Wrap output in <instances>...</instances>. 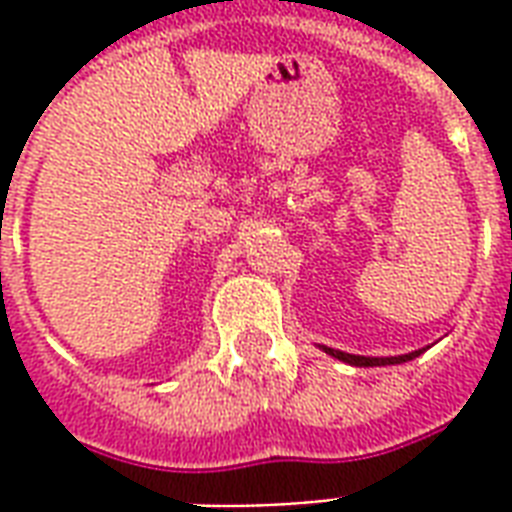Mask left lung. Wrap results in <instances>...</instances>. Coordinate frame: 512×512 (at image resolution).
Returning a JSON list of instances; mask_svg holds the SVG:
<instances>
[{"instance_id":"1","label":"left lung","mask_w":512,"mask_h":512,"mask_svg":"<svg viewBox=\"0 0 512 512\" xmlns=\"http://www.w3.org/2000/svg\"><path fill=\"white\" fill-rule=\"evenodd\" d=\"M322 349L330 354V357H335V360L341 362H349V365H354V368H376V365H400V362H408L413 360V357H419L421 351H411V354H400V357H360V354H346V351H338V349H330V346H322Z\"/></svg>"}]
</instances>
